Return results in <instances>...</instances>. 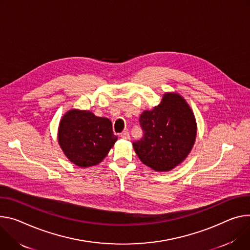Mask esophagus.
<instances>
[{
	"mask_svg": "<svg viewBox=\"0 0 250 250\" xmlns=\"http://www.w3.org/2000/svg\"><path fill=\"white\" fill-rule=\"evenodd\" d=\"M120 137H121L122 139H124V140H129V138H130V137H129V133H128L127 131H124V132H122Z\"/></svg>",
	"mask_w": 250,
	"mask_h": 250,
	"instance_id": "34e87169",
	"label": "esophagus"
}]
</instances>
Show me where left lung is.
<instances>
[{"instance_id":"obj_1","label":"left lung","mask_w":250,"mask_h":250,"mask_svg":"<svg viewBox=\"0 0 250 250\" xmlns=\"http://www.w3.org/2000/svg\"><path fill=\"white\" fill-rule=\"evenodd\" d=\"M144 137L132 143L143 164L156 171H168L185 161L196 137L191 108L177 94H167L162 103L140 117Z\"/></svg>"}]
</instances>
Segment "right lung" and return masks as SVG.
<instances>
[{"mask_svg": "<svg viewBox=\"0 0 250 250\" xmlns=\"http://www.w3.org/2000/svg\"><path fill=\"white\" fill-rule=\"evenodd\" d=\"M117 140L111 122L90 111L72 109L60 123V146L66 157L81 167L100 164Z\"/></svg>", "mask_w": 250, "mask_h": 250, "instance_id": "right-lung-1", "label": "right lung"}]
</instances>
